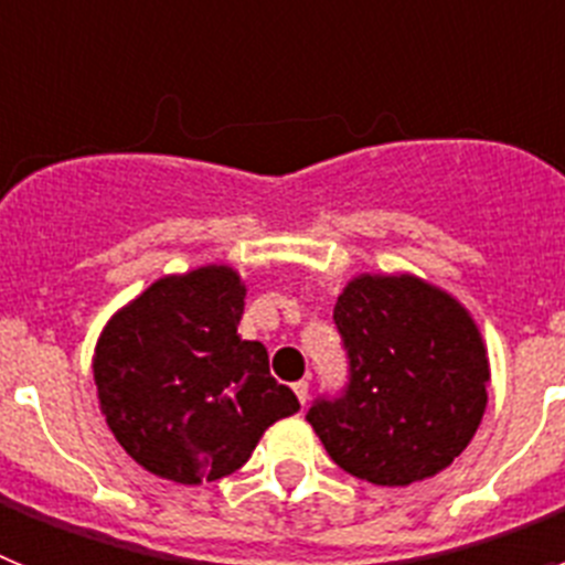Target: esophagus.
I'll use <instances>...</instances> for the list:
<instances>
[{
    "label": "esophagus",
    "instance_id": "1",
    "mask_svg": "<svg viewBox=\"0 0 565 565\" xmlns=\"http://www.w3.org/2000/svg\"><path fill=\"white\" fill-rule=\"evenodd\" d=\"M291 387H294V393H297L299 404H306L308 402V382H306V379H299V382H294Z\"/></svg>",
    "mask_w": 565,
    "mask_h": 565
}]
</instances>
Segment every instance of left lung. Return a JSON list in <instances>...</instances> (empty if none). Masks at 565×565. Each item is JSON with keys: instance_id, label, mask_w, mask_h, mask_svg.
<instances>
[{"instance_id": "8db88e82", "label": "left lung", "mask_w": 565, "mask_h": 565, "mask_svg": "<svg viewBox=\"0 0 565 565\" xmlns=\"http://www.w3.org/2000/svg\"><path fill=\"white\" fill-rule=\"evenodd\" d=\"M351 384L308 411L337 467L411 487L450 467L487 411L489 359L476 319L416 274H356L333 308Z\"/></svg>"}]
</instances>
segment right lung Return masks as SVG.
Wrapping results in <instances>:
<instances>
[{
  "label": "right lung",
  "instance_id": "1",
  "mask_svg": "<svg viewBox=\"0 0 565 565\" xmlns=\"http://www.w3.org/2000/svg\"><path fill=\"white\" fill-rule=\"evenodd\" d=\"M246 282L226 263L154 279L107 319L93 353L98 407L147 472L198 487L252 458L299 402L268 351L237 333Z\"/></svg>",
  "mask_w": 565,
  "mask_h": 565
}]
</instances>
